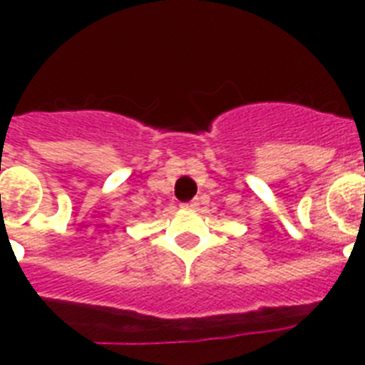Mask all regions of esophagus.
<instances>
[{
    "label": "esophagus",
    "mask_w": 365,
    "mask_h": 365,
    "mask_svg": "<svg viewBox=\"0 0 365 365\" xmlns=\"http://www.w3.org/2000/svg\"><path fill=\"white\" fill-rule=\"evenodd\" d=\"M185 208H195V206H199V200H191V202H185Z\"/></svg>",
    "instance_id": "esophagus-1"
}]
</instances>
